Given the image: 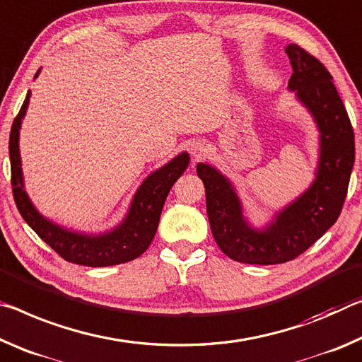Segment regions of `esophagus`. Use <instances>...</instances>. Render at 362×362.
<instances>
[{"label": "esophagus", "instance_id": "esophagus-1", "mask_svg": "<svg viewBox=\"0 0 362 362\" xmlns=\"http://www.w3.org/2000/svg\"><path fill=\"white\" fill-rule=\"evenodd\" d=\"M206 152V144L204 141H194L191 144V153L195 158H202Z\"/></svg>", "mask_w": 362, "mask_h": 362}]
</instances>
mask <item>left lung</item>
<instances>
[{
  "instance_id": "8db88e82",
  "label": "left lung",
  "mask_w": 362,
  "mask_h": 362,
  "mask_svg": "<svg viewBox=\"0 0 362 362\" xmlns=\"http://www.w3.org/2000/svg\"><path fill=\"white\" fill-rule=\"evenodd\" d=\"M286 52L293 70L288 88L297 91L321 132V158L311 187L264 230H255L226 177L210 165H197L215 242L230 259L245 264L287 263L315 244L339 220L354 163V132L329 70L298 45H288Z\"/></svg>"
}]
</instances>
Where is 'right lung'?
<instances>
[{"instance_id": "right-lung-1", "label": "right lung", "mask_w": 362, "mask_h": 362, "mask_svg": "<svg viewBox=\"0 0 362 362\" xmlns=\"http://www.w3.org/2000/svg\"><path fill=\"white\" fill-rule=\"evenodd\" d=\"M40 72V70H38ZM35 74V76L38 75ZM30 91L23 100L19 114L16 115L9 134V158H11V185L17 210L25 223L37 233L41 240H45L59 257L65 262L100 268L132 262L141 257L151 245L153 235L157 233L165 199L173 187L186 167L189 165V156L185 152L171 160L147 177L136 192L132 209L120 226L103 235L75 234L70 230L56 226L45 220L35 210L25 191H23L21 156H19V129L22 118L25 115Z\"/></svg>"}]
</instances>
